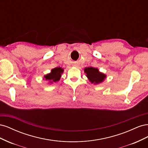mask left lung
<instances>
[{"label":"left lung","mask_w":148,"mask_h":148,"mask_svg":"<svg viewBox=\"0 0 148 148\" xmlns=\"http://www.w3.org/2000/svg\"><path fill=\"white\" fill-rule=\"evenodd\" d=\"M84 73H86V77L89 82L94 84H99L104 82L106 78V75L99 71L97 69L94 67H86L84 68Z\"/></svg>","instance_id":"left-lung-1"}]
</instances>
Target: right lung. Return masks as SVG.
Wrapping results in <instances>:
<instances>
[{"label": "right lung", "instance_id": "obj_1", "mask_svg": "<svg viewBox=\"0 0 148 148\" xmlns=\"http://www.w3.org/2000/svg\"><path fill=\"white\" fill-rule=\"evenodd\" d=\"M64 72V69L60 67H56V68L51 70V72L46 75L44 77V79L49 81L51 83H56L59 81L62 73Z\"/></svg>", "mask_w": 148, "mask_h": 148}]
</instances>
